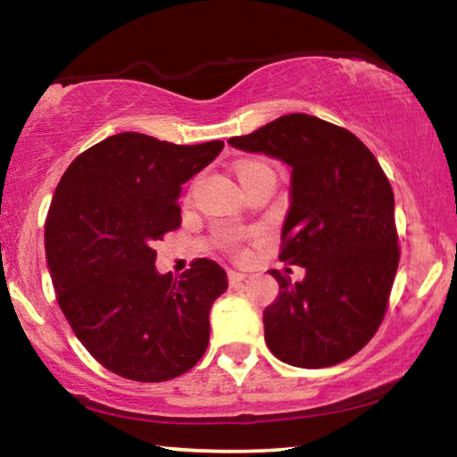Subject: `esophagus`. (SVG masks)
Masks as SVG:
<instances>
[{
    "label": "esophagus",
    "mask_w": 457,
    "mask_h": 457,
    "mask_svg": "<svg viewBox=\"0 0 457 457\" xmlns=\"http://www.w3.org/2000/svg\"><path fill=\"white\" fill-rule=\"evenodd\" d=\"M228 278H229V284L231 286H239L244 280H245V274L244 272H236V270H229L228 272Z\"/></svg>",
    "instance_id": "34e87169"
}]
</instances>
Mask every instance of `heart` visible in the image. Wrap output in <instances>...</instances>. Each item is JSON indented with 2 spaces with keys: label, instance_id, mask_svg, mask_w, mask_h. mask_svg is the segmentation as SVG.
Returning a JSON list of instances; mask_svg holds the SVG:
<instances>
[{
  "label": "heart",
  "instance_id": "b5f03b06",
  "mask_svg": "<svg viewBox=\"0 0 457 457\" xmlns=\"http://www.w3.org/2000/svg\"><path fill=\"white\" fill-rule=\"evenodd\" d=\"M260 169H268L264 163H256V161H250V163H242L237 167V177L242 179V177L250 175L253 171H260Z\"/></svg>",
  "mask_w": 457,
  "mask_h": 457
}]
</instances>
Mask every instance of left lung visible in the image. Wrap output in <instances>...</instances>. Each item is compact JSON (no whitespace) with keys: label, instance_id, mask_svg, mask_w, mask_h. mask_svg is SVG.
Instances as JSON below:
<instances>
[{"label":"left lung","instance_id":"left-lung-1","mask_svg":"<svg viewBox=\"0 0 457 457\" xmlns=\"http://www.w3.org/2000/svg\"><path fill=\"white\" fill-rule=\"evenodd\" d=\"M228 143L292 169L280 260L306 276L290 282L270 270L280 294L264 311L268 349L303 369L351 359L381 324L399 266L395 197L381 165L349 130L304 112Z\"/></svg>","mask_w":457,"mask_h":457}]
</instances>
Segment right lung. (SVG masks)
I'll list each match as a JSON object with an SVG mask.
<instances>
[{
  "label": "right lung",
  "instance_id": "add662e5",
  "mask_svg": "<svg viewBox=\"0 0 457 457\" xmlns=\"http://www.w3.org/2000/svg\"><path fill=\"white\" fill-rule=\"evenodd\" d=\"M221 149L119 133L79 154L54 191L44 239L58 304L112 373L161 383L204 357L226 270L201 258L179 278L159 274L153 244L181 226V185Z\"/></svg>",
  "mask_w": 457,
  "mask_h": 457
}]
</instances>
